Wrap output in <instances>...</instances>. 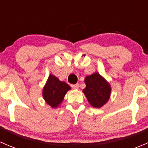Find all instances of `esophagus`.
I'll return each instance as SVG.
<instances>
[{"mask_svg":"<svg viewBox=\"0 0 148 148\" xmlns=\"http://www.w3.org/2000/svg\"><path fill=\"white\" fill-rule=\"evenodd\" d=\"M72 87L73 89H78L79 87V84H76L72 85Z\"/></svg>","mask_w":148,"mask_h":148,"instance_id":"34e87169","label":"esophagus"}]
</instances>
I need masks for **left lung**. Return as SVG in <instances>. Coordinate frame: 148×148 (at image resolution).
<instances>
[{"label": "left lung", "mask_w": 148, "mask_h": 148, "mask_svg": "<svg viewBox=\"0 0 148 148\" xmlns=\"http://www.w3.org/2000/svg\"><path fill=\"white\" fill-rule=\"evenodd\" d=\"M84 82L86 87L83 92L92 107L99 108L107 102L110 97L111 86L99 73L86 77Z\"/></svg>", "instance_id": "1"}]
</instances>
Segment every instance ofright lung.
<instances>
[{
  "label": "right lung",
  "instance_id": "add662e5",
  "mask_svg": "<svg viewBox=\"0 0 148 148\" xmlns=\"http://www.w3.org/2000/svg\"><path fill=\"white\" fill-rule=\"evenodd\" d=\"M69 89L71 87L66 83L50 74L43 89V97L52 108H56L62 102L66 93Z\"/></svg>",
  "mask_w": 148,
  "mask_h": 148
}]
</instances>
